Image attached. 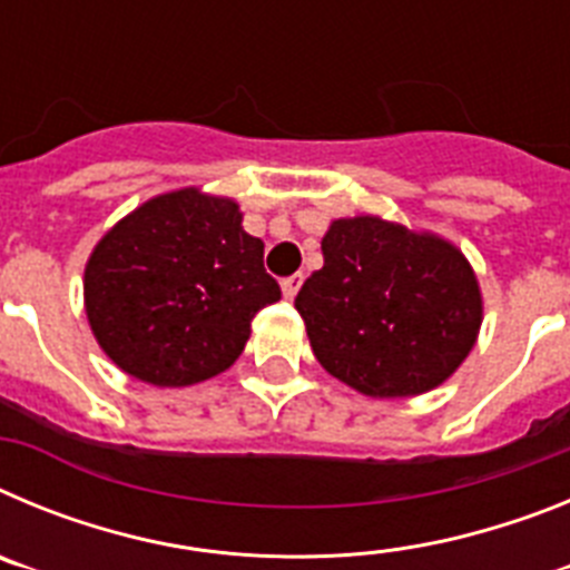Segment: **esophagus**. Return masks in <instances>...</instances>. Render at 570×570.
I'll return each mask as SVG.
<instances>
[{
  "mask_svg": "<svg viewBox=\"0 0 570 570\" xmlns=\"http://www.w3.org/2000/svg\"><path fill=\"white\" fill-rule=\"evenodd\" d=\"M302 279H305V274H291L282 279V294H285V299H294L296 291L302 288Z\"/></svg>",
  "mask_w": 570,
  "mask_h": 570,
  "instance_id": "1",
  "label": "esophagus"
}]
</instances>
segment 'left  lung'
<instances>
[{"label":"left lung","mask_w":570,"mask_h":570,"mask_svg":"<svg viewBox=\"0 0 570 570\" xmlns=\"http://www.w3.org/2000/svg\"><path fill=\"white\" fill-rule=\"evenodd\" d=\"M322 256L294 305L328 374L365 396L425 394L454 374L482 322L476 276L454 245L354 216L331 225Z\"/></svg>","instance_id":"1"}]
</instances>
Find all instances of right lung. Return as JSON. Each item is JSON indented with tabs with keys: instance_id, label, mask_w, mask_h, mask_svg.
I'll return each mask as SVG.
<instances>
[{
	"instance_id": "1",
	"label": "right lung",
	"mask_w": 570,
	"mask_h": 570,
	"mask_svg": "<svg viewBox=\"0 0 570 570\" xmlns=\"http://www.w3.org/2000/svg\"><path fill=\"white\" fill-rule=\"evenodd\" d=\"M265 245L242 230L236 203L176 190L105 234L85 268V308L105 354L150 385L223 374L256 311L282 296Z\"/></svg>"
}]
</instances>
